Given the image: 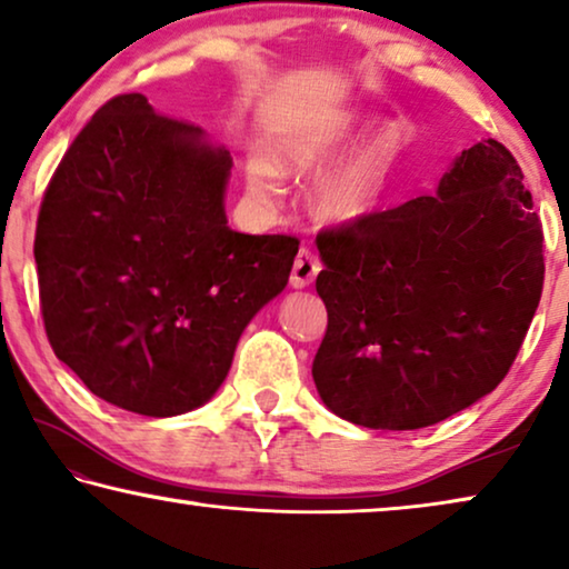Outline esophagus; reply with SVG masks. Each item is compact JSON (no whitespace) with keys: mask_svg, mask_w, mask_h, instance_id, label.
I'll return each instance as SVG.
<instances>
[{"mask_svg":"<svg viewBox=\"0 0 569 569\" xmlns=\"http://www.w3.org/2000/svg\"><path fill=\"white\" fill-rule=\"evenodd\" d=\"M318 271H320V261L316 259V253L308 249H300L290 274V284L295 290H305V287H310L312 279L318 277Z\"/></svg>","mask_w":569,"mask_h":569,"instance_id":"esophagus-1","label":"esophagus"}]
</instances>
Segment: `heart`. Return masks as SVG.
<instances>
[{"instance_id": "obj_1", "label": "heart", "mask_w": 569, "mask_h": 569, "mask_svg": "<svg viewBox=\"0 0 569 569\" xmlns=\"http://www.w3.org/2000/svg\"><path fill=\"white\" fill-rule=\"evenodd\" d=\"M361 114L339 112L316 126L292 130L274 141L271 153L251 151L246 156V184L261 200H277L282 194V169L312 171L331 161L357 136ZM398 133L380 126L349 148L339 161L320 171L310 189V202L323 220L331 223H359L380 210L390 187Z\"/></svg>"}]
</instances>
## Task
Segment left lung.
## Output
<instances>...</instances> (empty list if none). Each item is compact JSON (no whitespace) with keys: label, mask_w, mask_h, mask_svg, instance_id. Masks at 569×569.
I'll use <instances>...</instances> for the list:
<instances>
[{"label":"left lung","mask_w":569,"mask_h":569,"mask_svg":"<svg viewBox=\"0 0 569 569\" xmlns=\"http://www.w3.org/2000/svg\"><path fill=\"white\" fill-rule=\"evenodd\" d=\"M328 310L312 361L343 421L413 431L459 413L508 375L545 284V236L503 143L485 138L433 194L318 236Z\"/></svg>","instance_id":"obj_1"}]
</instances>
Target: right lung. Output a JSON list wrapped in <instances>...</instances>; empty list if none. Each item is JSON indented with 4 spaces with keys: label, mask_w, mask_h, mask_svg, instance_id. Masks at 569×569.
Listing matches in <instances>:
<instances>
[{
    "label": "right lung",
    "mask_w": 569,
    "mask_h": 569,
    "mask_svg": "<svg viewBox=\"0 0 569 569\" xmlns=\"http://www.w3.org/2000/svg\"><path fill=\"white\" fill-rule=\"evenodd\" d=\"M230 167L202 128L120 94L56 169L36 230L46 333L110 406L151 418L204 406L287 287L298 238L228 226Z\"/></svg>",
    "instance_id": "right-lung-1"
}]
</instances>
